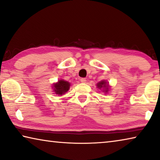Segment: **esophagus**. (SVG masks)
<instances>
[{"instance_id":"obj_1","label":"esophagus","mask_w":160,"mask_h":160,"mask_svg":"<svg viewBox=\"0 0 160 160\" xmlns=\"http://www.w3.org/2000/svg\"><path fill=\"white\" fill-rule=\"evenodd\" d=\"M80 82H82V83H85V82H86V79H85V78H81V79H80Z\"/></svg>"}]
</instances>
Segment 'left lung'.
<instances>
[{"mask_svg":"<svg viewBox=\"0 0 160 160\" xmlns=\"http://www.w3.org/2000/svg\"><path fill=\"white\" fill-rule=\"evenodd\" d=\"M97 88L98 89H100L103 92H105V94H108L109 91L110 90V85H109V82H107V81L103 80H101L100 82H99L98 83H97Z\"/></svg>","mask_w":160,"mask_h":160,"instance_id":"1","label":"left lung"}]
</instances>
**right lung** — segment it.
<instances>
[{
  "mask_svg": "<svg viewBox=\"0 0 160 160\" xmlns=\"http://www.w3.org/2000/svg\"><path fill=\"white\" fill-rule=\"evenodd\" d=\"M70 82L65 81L64 80L60 79L57 82H55L52 84V91L58 96L62 95L63 94H65L68 90H70Z\"/></svg>",
  "mask_w": 160,
  "mask_h": 160,
  "instance_id": "obj_1",
  "label": "right lung"
}]
</instances>
